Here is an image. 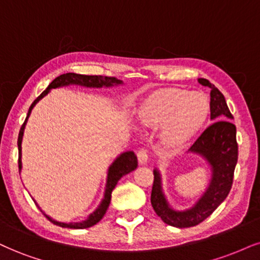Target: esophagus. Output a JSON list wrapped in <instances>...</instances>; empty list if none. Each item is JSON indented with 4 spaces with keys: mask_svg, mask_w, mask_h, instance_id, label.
<instances>
[{
    "mask_svg": "<svg viewBox=\"0 0 260 260\" xmlns=\"http://www.w3.org/2000/svg\"><path fill=\"white\" fill-rule=\"evenodd\" d=\"M137 160H139L140 164H147V161H148V153H147L146 149H140L137 152Z\"/></svg>",
    "mask_w": 260,
    "mask_h": 260,
    "instance_id": "esophagus-1",
    "label": "esophagus"
}]
</instances>
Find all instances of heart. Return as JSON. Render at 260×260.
<instances>
[{"label": "heart", "instance_id": "b5f03b06", "mask_svg": "<svg viewBox=\"0 0 260 260\" xmlns=\"http://www.w3.org/2000/svg\"><path fill=\"white\" fill-rule=\"evenodd\" d=\"M211 106L203 92L181 88H162L153 91L137 110L140 124L146 129L161 126L159 141L166 149L182 148L207 123Z\"/></svg>", "mask_w": 260, "mask_h": 260}]
</instances>
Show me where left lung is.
Returning <instances> with one entry per match:
<instances>
[{"label":"left lung","instance_id":"obj_1","mask_svg":"<svg viewBox=\"0 0 260 260\" xmlns=\"http://www.w3.org/2000/svg\"><path fill=\"white\" fill-rule=\"evenodd\" d=\"M199 83L211 88V119L214 123L207 127L195 141L188 152L201 155L211 166V182L203 197L193 207L177 211L170 206L161 188V176L154 170L150 203L162 222L176 228L198 225L211 216L214 210L228 197L233 185L234 171L238 162L236 126L232 121L228 105L222 92L207 79L199 78Z\"/></svg>","mask_w":260,"mask_h":260}]
</instances>
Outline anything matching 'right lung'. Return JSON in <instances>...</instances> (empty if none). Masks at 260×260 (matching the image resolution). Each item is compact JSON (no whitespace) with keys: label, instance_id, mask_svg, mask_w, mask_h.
Segmentation results:
<instances>
[{"label":"right lung","instance_id":"add662e5","mask_svg":"<svg viewBox=\"0 0 260 260\" xmlns=\"http://www.w3.org/2000/svg\"><path fill=\"white\" fill-rule=\"evenodd\" d=\"M121 81L117 79L115 77H105V76H86V75H77V73H65V75H61L59 77H56L54 81L48 85V88L44 90L42 94L38 96V98L32 102V105L30 106L27 112V117L25 119L24 124L21 125V129L19 131V136H18V149H19V171L21 170V141H22V135H24V129L25 125H26V121L30 117L32 108L35 107V105L37 104L38 101L41 100L42 98H44L48 92L50 91V89H55V88H60V86H66L70 84H76V85H82V86H86V88H102V86H113V85H118L121 84ZM137 168V156L135 155L134 152H125L121 153V154L118 156L117 159L112 162V165L108 169V174H107V182H106V189H105V195L104 199H102L101 204L99 205V207L92 212L90 216L88 217V219L83 220V222H77V223H62V222H57V220L50 218L49 216H47L46 213L42 211V213L47 217L48 219L50 220L53 224L55 225L62 226V228H71V229H85V228H90V226L95 225L96 223H99L102 219V217L105 216L106 211H107L108 206H110L111 203V197H112V190H113L115 185H117L118 181L123 177L124 175H127L129 172L134 171Z\"/></svg>","mask_w":260,"mask_h":260}]
</instances>
